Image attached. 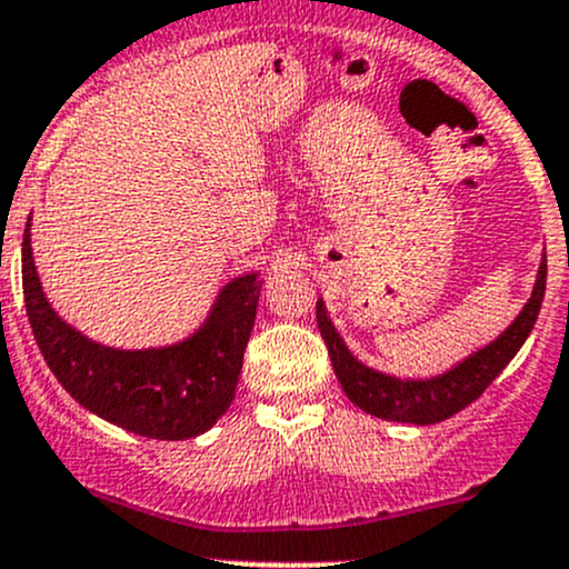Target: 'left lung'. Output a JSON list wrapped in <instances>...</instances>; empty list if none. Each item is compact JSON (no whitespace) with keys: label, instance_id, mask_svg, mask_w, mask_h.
I'll list each match as a JSON object with an SVG mask.
<instances>
[{"label":"left lung","instance_id":"obj_1","mask_svg":"<svg viewBox=\"0 0 569 569\" xmlns=\"http://www.w3.org/2000/svg\"><path fill=\"white\" fill-rule=\"evenodd\" d=\"M545 278H548V261L542 258L537 272V283H533L531 300L520 311V317L498 336L490 347L479 349L462 360L457 369L446 371V375L435 377V380H396V377L380 375V371L369 369V366L358 363L347 347H343L341 336L336 332L332 321L327 319V311L321 302H317V321L321 338L330 352L332 371H336L338 382H341L343 393L349 396L352 405L360 410L371 412L386 421L401 423H438L451 418L455 412L465 410L470 401L479 399L481 393L490 388V382L507 369L509 360L518 355L523 341L533 330V321L539 317L545 297Z\"/></svg>","mask_w":569,"mask_h":569}]
</instances>
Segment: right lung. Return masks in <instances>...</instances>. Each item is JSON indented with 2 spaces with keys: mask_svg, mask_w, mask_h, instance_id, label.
I'll list each match as a JSON object with an SVG mask.
<instances>
[{
  "mask_svg": "<svg viewBox=\"0 0 569 569\" xmlns=\"http://www.w3.org/2000/svg\"><path fill=\"white\" fill-rule=\"evenodd\" d=\"M21 280L40 352L84 410L142 438L187 440L214 427L231 407L261 295L256 274L228 283L203 330L189 341L146 352L101 347L51 311L32 261L30 222Z\"/></svg>",
  "mask_w": 569,
  "mask_h": 569,
  "instance_id": "1",
  "label": "right lung"
}]
</instances>
